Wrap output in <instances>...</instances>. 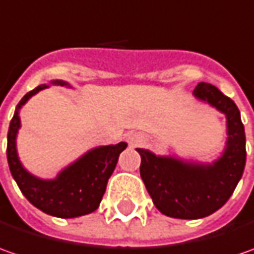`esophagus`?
Here are the masks:
<instances>
[{
  "label": "esophagus",
  "mask_w": 254,
  "mask_h": 254,
  "mask_svg": "<svg viewBox=\"0 0 254 254\" xmlns=\"http://www.w3.org/2000/svg\"><path fill=\"white\" fill-rule=\"evenodd\" d=\"M126 140H127V142H128L130 145L135 147V145H140L142 142V135L141 134H138V132H128L127 137H126Z\"/></svg>",
  "instance_id": "1"
}]
</instances>
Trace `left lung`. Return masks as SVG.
Segmentation results:
<instances>
[{"label":"left lung","mask_w":254,"mask_h":254,"mask_svg":"<svg viewBox=\"0 0 254 254\" xmlns=\"http://www.w3.org/2000/svg\"><path fill=\"white\" fill-rule=\"evenodd\" d=\"M193 94L226 116V147L216 161H182L137 148L141 155L140 175L155 208L177 219H199L220 209L232 196L246 164L245 127L235 102L203 82L198 83Z\"/></svg>","instance_id":"8db88e82"}]
</instances>
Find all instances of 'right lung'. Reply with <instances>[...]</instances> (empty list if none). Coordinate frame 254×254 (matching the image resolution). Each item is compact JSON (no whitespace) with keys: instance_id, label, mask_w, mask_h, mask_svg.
<instances>
[{"instance_id":"right-lung-1","label":"right lung","mask_w":254,"mask_h":254,"mask_svg":"<svg viewBox=\"0 0 254 254\" xmlns=\"http://www.w3.org/2000/svg\"><path fill=\"white\" fill-rule=\"evenodd\" d=\"M51 83L67 86L64 80H52ZM46 87H49V84L35 87L34 90L26 93L16 106L14 117L9 123L6 144L9 171L25 198L38 209L64 219L83 216L99 208L106 192L107 181L117 165L120 152L126 150L127 144L119 142L116 145L93 148L61 171L55 180H41L29 174L22 167L16 152V134L21 127L19 109L34 94Z\"/></svg>"}]
</instances>
